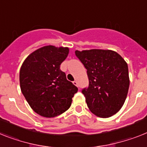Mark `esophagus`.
Segmentation results:
<instances>
[{"mask_svg": "<svg viewBox=\"0 0 147 147\" xmlns=\"http://www.w3.org/2000/svg\"><path fill=\"white\" fill-rule=\"evenodd\" d=\"M73 84L76 85V87H78V81H73Z\"/></svg>", "mask_w": 147, "mask_h": 147, "instance_id": "34e87169", "label": "esophagus"}]
</instances>
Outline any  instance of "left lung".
I'll return each instance as SVG.
<instances>
[{"mask_svg": "<svg viewBox=\"0 0 147 147\" xmlns=\"http://www.w3.org/2000/svg\"><path fill=\"white\" fill-rule=\"evenodd\" d=\"M76 55L87 70L89 86L82 90V93L90 111L102 118L117 113L129 91L126 62L111 50H77Z\"/></svg>", "mask_w": 147, "mask_h": 147, "instance_id": "obj_1", "label": "left lung"}]
</instances>
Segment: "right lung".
I'll list each match as a JSON object with an SVG mask.
<instances>
[{
	"instance_id": "right-lung-1",
	"label": "right lung",
	"mask_w": 147,
	"mask_h": 147,
	"mask_svg": "<svg viewBox=\"0 0 147 147\" xmlns=\"http://www.w3.org/2000/svg\"><path fill=\"white\" fill-rule=\"evenodd\" d=\"M68 55L69 48L47 45L34 51L22 63L21 90L30 108L42 117H55L67 111L78 92L60 69Z\"/></svg>"
}]
</instances>
